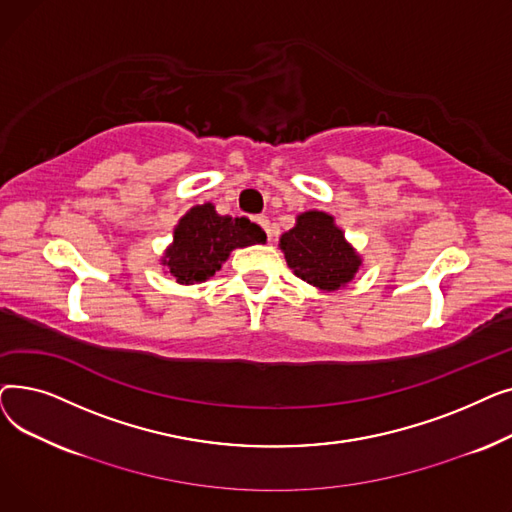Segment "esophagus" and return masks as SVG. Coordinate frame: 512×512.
Returning a JSON list of instances; mask_svg holds the SVG:
<instances>
[{
    "label": "esophagus",
    "mask_w": 512,
    "mask_h": 512,
    "mask_svg": "<svg viewBox=\"0 0 512 512\" xmlns=\"http://www.w3.org/2000/svg\"><path fill=\"white\" fill-rule=\"evenodd\" d=\"M255 222L261 226V230L265 232V236H267V240H270L272 238V230H270V220H267L265 218V215H257V218H255Z\"/></svg>",
    "instance_id": "34e87169"
}]
</instances>
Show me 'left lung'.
<instances>
[{
  "label": "left lung",
  "instance_id": "8db88e82",
  "mask_svg": "<svg viewBox=\"0 0 512 512\" xmlns=\"http://www.w3.org/2000/svg\"><path fill=\"white\" fill-rule=\"evenodd\" d=\"M280 247L290 270L321 290H336L351 282L361 265L332 215L324 211L301 213L297 226L282 234Z\"/></svg>",
  "mask_w": 512,
  "mask_h": 512
}]
</instances>
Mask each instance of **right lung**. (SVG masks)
Instances as JSON below:
<instances>
[{"label":"right lung","instance_id":"1","mask_svg":"<svg viewBox=\"0 0 512 512\" xmlns=\"http://www.w3.org/2000/svg\"><path fill=\"white\" fill-rule=\"evenodd\" d=\"M265 242V232L247 218L218 215L211 203L188 211L174 230V245L164 257L170 274L180 284L211 278L232 249Z\"/></svg>","mask_w":512,"mask_h":512}]
</instances>
